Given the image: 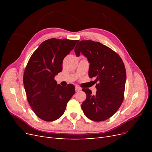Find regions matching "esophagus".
<instances>
[{"instance_id": "obj_1", "label": "esophagus", "mask_w": 152, "mask_h": 152, "mask_svg": "<svg viewBox=\"0 0 152 152\" xmlns=\"http://www.w3.org/2000/svg\"><path fill=\"white\" fill-rule=\"evenodd\" d=\"M80 90H81V88H80V87L77 86H75V91H80Z\"/></svg>"}]
</instances>
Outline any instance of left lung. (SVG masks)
Segmentation results:
<instances>
[{"mask_svg":"<svg viewBox=\"0 0 152 152\" xmlns=\"http://www.w3.org/2000/svg\"><path fill=\"white\" fill-rule=\"evenodd\" d=\"M76 56L80 53L90 63L89 77L94 78L97 89L93 95L89 89H82L86 99L81 108L90 120H107L121 106L125 90L126 72L121 58L108 47L93 40H81L75 48Z\"/></svg>","mask_w":152,"mask_h":152,"instance_id":"left-lung-1","label":"left lung"}]
</instances>
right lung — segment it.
I'll use <instances>...</instances> for the list:
<instances>
[{"mask_svg": "<svg viewBox=\"0 0 152 152\" xmlns=\"http://www.w3.org/2000/svg\"><path fill=\"white\" fill-rule=\"evenodd\" d=\"M79 40L50 39L31 55L23 75L27 99L36 115L51 122L61 117L75 94V86L57 84L54 77L63 70V61Z\"/></svg>", "mask_w": 152, "mask_h": 152, "instance_id": "obj_1", "label": "right lung"}]
</instances>
